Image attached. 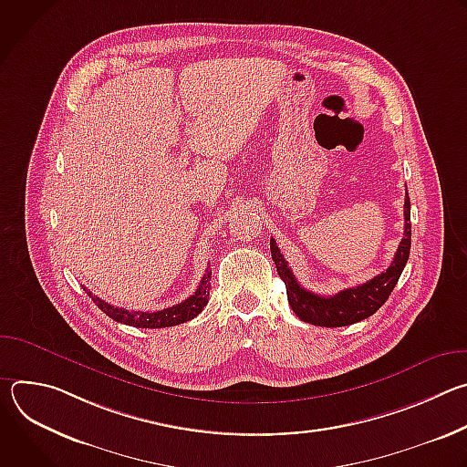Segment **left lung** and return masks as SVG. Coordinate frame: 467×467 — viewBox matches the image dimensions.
Here are the masks:
<instances>
[{
  "label": "left lung",
  "instance_id": "obj_1",
  "mask_svg": "<svg viewBox=\"0 0 467 467\" xmlns=\"http://www.w3.org/2000/svg\"><path fill=\"white\" fill-rule=\"evenodd\" d=\"M412 244V223H410V199L407 193L405 199V233L403 240L399 244L395 256L388 270L369 279L364 285L346 288L335 296H317L306 288H303L296 275L292 274L288 262L283 258L281 249L275 240H270L272 258L277 265V274L286 285V296L296 316L310 325L319 327H346L357 321H362L375 314L389 297L395 288L399 277H401Z\"/></svg>",
  "mask_w": 467,
  "mask_h": 467
}]
</instances>
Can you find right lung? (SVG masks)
<instances>
[{
	"label": "right lung",
	"instance_id": "obj_1",
	"mask_svg": "<svg viewBox=\"0 0 467 467\" xmlns=\"http://www.w3.org/2000/svg\"><path fill=\"white\" fill-rule=\"evenodd\" d=\"M211 277H213V270L207 268L202 283H199L197 290L188 299H184L179 305L157 310V312H140V310L129 312L125 308H118V306H112L110 303H105L98 296H92L87 288H85V292L92 297V301L96 303V306L99 310H103L109 317H112L118 323H125V325L139 327V328H162V327H173V325L190 321L203 310V306L209 303V296H211Z\"/></svg>",
	"mask_w": 467,
	"mask_h": 467
}]
</instances>
